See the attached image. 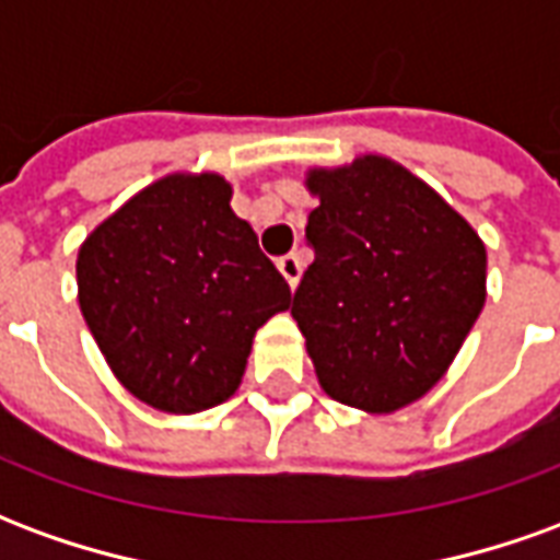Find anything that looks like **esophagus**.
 <instances>
[{"label":"esophagus","mask_w":560,"mask_h":560,"mask_svg":"<svg viewBox=\"0 0 560 560\" xmlns=\"http://www.w3.org/2000/svg\"><path fill=\"white\" fill-rule=\"evenodd\" d=\"M279 269L281 276L288 279V284L296 288V284H300V276H303V257H300V252H291V255L279 257Z\"/></svg>","instance_id":"esophagus-1"}]
</instances>
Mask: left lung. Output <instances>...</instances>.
<instances>
[{"mask_svg": "<svg viewBox=\"0 0 560 560\" xmlns=\"http://www.w3.org/2000/svg\"><path fill=\"white\" fill-rule=\"evenodd\" d=\"M315 260L291 315L329 399L369 413L444 377L486 303V245L434 188L384 155L308 171Z\"/></svg>", "mask_w": 560, "mask_h": 560, "instance_id": "8db88e82", "label": "left lung"}]
</instances>
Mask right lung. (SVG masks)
Returning <instances> with one entry per match:
<instances>
[{"instance_id": "add662e5", "label": "right lung", "mask_w": 560, "mask_h": 560, "mask_svg": "<svg viewBox=\"0 0 560 560\" xmlns=\"http://www.w3.org/2000/svg\"><path fill=\"white\" fill-rule=\"evenodd\" d=\"M219 173L147 185L80 245L78 300L119 384L167 413L231 399L291 288Z\"/></svg>"}]
</instances>
